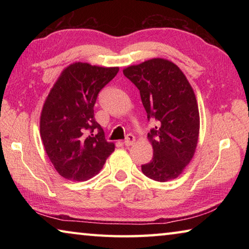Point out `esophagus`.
Segmentation results:
<instances>
[{"label": "esophagus", "mask_w": 249, "mask_h": 249, "mask_svg": "<svg viewBox=\"0 0 249 249\" xmlns=\"http://www.w3.org/2000/svg\"><path fill=\"white\" fill-rule=\"evenodd\" d=\"M134 142H135V136L132 134H128L124 141L125 146H132Z\"/></svg>", "instance_id": "1"}]
</instances>
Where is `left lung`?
<instances>
[{"label":"left lung","instance_id":"1","mask_svg":"<svg viewBox=\"0 0 249 249\" xmlns=\"http://www.w3.org/2000/svg\"><path fill=\"white\" fill-rule=\"evenodd\" d=\"M140 90L147 119L157 124L148 133L154 156L142 166L146 177L159 182L179 177L197 145L199 108L192 87L174 62L154 58L123 70Z\"/></svg>","mask_w":249,"mask_h":249}]
</instances>
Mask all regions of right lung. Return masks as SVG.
<instances>
[{
	"label": "right lung",
	"instance_id": "1",
	"mask_svg": "<svg viewBox=\"0 0 249 249\" xmlns=\"http://www.w3.org/2000/svg\"><path fill=\"white\" fill-rule=\"evenodd\" d=\"M117 67L74 62L62 71L40 114V136L48 158L65 179L86 181L99 174L115 146L94 119L99 92Z\"/></svg>",
	"mask_w": 249,
	"mask_h": 249
}]
</instances>
